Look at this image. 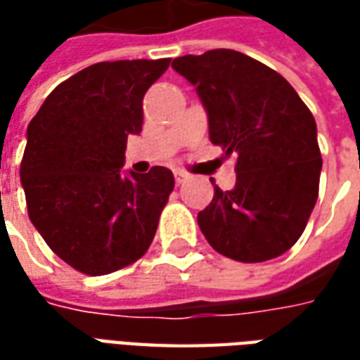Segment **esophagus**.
I'll return each instance as SVG.
<instances>
[{"label":"esophagus","instance_id":"obj_1","mask_svg":"<svg viewBox=\"0 0 360 360\" xmlns=\"http://www.w3.org/2000/svg\"><path fill=\"white\" fill-rule=\"evenodd\" d=\"M187 179H188L187 173L179 172V169L175 172V183H177V185H183V183H185V181H187Z\"/></svg>","mask_w":360,"mask_h":360}]
</instances>
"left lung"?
Masks as SVG:
<instances>
[{"label": "left lung", "instance_id": "obj_1", "mask_svg": "<svg viewBox=\"0 0 360 360\" xmlns=\"http://www.w3.org/2000/svg\"><path fill=\"white\" fill-rule=\"evenodd\" d=\"M196 89L212 144L237 156L231 191L214 188L198 227L219 255L264 262L304 231L318 198L322 156L316 121L289 82L235 50L173 59Z\"/></svg>", "mask_w": 360, "mask_h": 360}]
</instances>
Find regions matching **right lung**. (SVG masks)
Returning a JSON list of instances; mask_svg holds the SVG:
<instances>
[{"mask_svg": "<svg viewBox=\"0 0 360 360\" xmlns=\"http://www.w3.org/2000/svg\"><path fill=\"white\" fill-rule=\"evenodd\" d=\"M169 59L103 61L53 89L27 129L20 183L28 218L75 270L103 276L148 250L173 173L123 169L142 98Z\"/></svg>", "mask_w": 360, "mask_h": 360, "instance_id": "add662e5", "label": "right lung"}]
</instances>
